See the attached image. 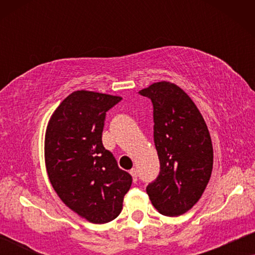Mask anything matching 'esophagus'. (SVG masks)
I'll use <instances>...</instances> for the list:
<instances>
[{"label": "esophagus", "instance_id": "34e87169", "mask_svg": "<svg viewBox=\"0 0 255 255\" xmlns=\"http://www.w3.org/2000/svg\"><path fill=\"white\" fill-rule=\"evenodd\" d=\"M130 174H131L132 179H133V182H137V179H138L137 169H135V168H132V169L130 170Z\"/></svg>", "mask_w": 255, "mask_h": 255}]
</instances>
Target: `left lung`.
Returning <instances> with one entry per match:
<instances>
[{"mask_svg":"<svg viewBox=\"0 0 255 255\" xmlns=\"http://www.w3.org/2000/svg\"><path fill=\"white\" fill-rule=\"evenodd\" d=\"M139 94L153 104L154 144L160 173L146 187L161 215L190 210L210 180L214 149L208 127L189 96L174 83L155 82Z\"/></svg>","mask_w":255,"mask_h":255,"instance_id":"left-lung-1","label":"left lung"}]
</instances>
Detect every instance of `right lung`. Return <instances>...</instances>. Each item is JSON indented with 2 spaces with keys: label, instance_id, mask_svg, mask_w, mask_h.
<instances>
[{
  "label": "right lung",
  "instance_id": "right-lung-1",
  "mask_svg": "<svg viewBox=\"0 0 255 255\" xmlns=\"http://www.w3.org/2000/svg\"><path fill=\"white\" fill-rule=\"evenodd\" d=\"M122 97L78 90L62 101L45 133V165L60 200L94 224L114 221L123 209L132 176L104 148L107 111Z\"/></svg>",
  "mask_w": 255,
  "mask_h": 255
}]
</instances>
